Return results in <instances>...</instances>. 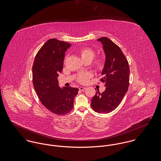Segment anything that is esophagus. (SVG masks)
Returning <instances> with one entry per match:
<instances>
[{"label":"esophagus","mask_w":161,"mask_h":161,"mask_svg":"<svg viewBox=\"0 0 161 161\" xmlns=\"http://www.w3.org/2000/svg\"><path fill=\"white\" fill-rule=\"evenodd\" d=\"M86 87H85L80 86V87H79V89H80V91H83V90H85V89H86Z\"/></svg>","instance_id":"1"}]
</instances>
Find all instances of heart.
Returning a JSON list of instances; mask_svg holds the SVG:
<instances>
[{
	"label": "heart",
	"mask_w": 161,
	"mask_h": 161,
	"mask_svg": "<svg viewBox=\"0 0 161 161\" xmlns=\"http://www.w3.org/2000/svg\"><path fill=\"white\" fill-rule=\"evenodd\" d=\"M80 55L83 61L89 60L92 61L95 56V52L93 49L90 47H83L80 50ZM106 65V58L103 56H100L96 58L94 61V66L98 71H102ZM91 77V74L88 72L80 74L76 78L78 82L81 84H86L88 82L89 78Z\"/></svg>",
	"instance_id": "b5f03b06"
}]
</instances>
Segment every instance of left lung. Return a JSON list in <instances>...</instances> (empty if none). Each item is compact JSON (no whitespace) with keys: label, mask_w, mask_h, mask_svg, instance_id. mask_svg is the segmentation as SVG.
I'll return each mask as SVG.
<instances>
[{"label":"left lung","mask_w":161,"mask_h":161,"mask_svg":"<svg viewBox=\"0 0 161 161\" xmlns=\"http://www.w3.org/2000/svg\"><path fill=\"white\" fill-rule=\"evenodd\" d=\"M97 41L102 43L106 55L103 77L100 80L106 89L102 93L96 91L91 107L98 113H109L121 103L128 89L130 67L122 50L111 39L102 37Z\"/></svg>","instance_id":"left-lung-1"}]
</instances>
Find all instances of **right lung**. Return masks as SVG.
Segmentation results:
<instances>
[{
	"label": "right lung",
	"mask_w": 161,
	"mask_h": 161,
	"mask_svg": "<svg viewBox=\"0 0 161 161\" xmlns=\"http://www.w3.org/2000/svg\"><path fill=\"white\" fill-rule=\"evenodd\" d=\"M69 43L50 39L38 51L32 67L33 84L41 102L57 115L69 113L78 89L59 87L57 77L62 72L65 52Z\"/></svg>",
	"instance_id": "1"
}]
</instances>
